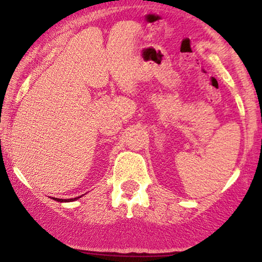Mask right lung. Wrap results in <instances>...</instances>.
<instances>
[{"mask_svg":"<svg viewBox=\"0 0 262 262\" xmlns=\"http://www.w3.org/2000/svg\"><path fill=\"white\" fill-rule=\"evenodd\" d=\"M79 198V197H77ZM77 198H70V200H60V198H55L56 201H58V202H71V201H75V200H77Z\"/></svg>","mask_w":262,"mask_h":262,"instance_id":"1","label":"right lung"}]
</instances>
